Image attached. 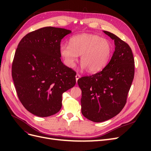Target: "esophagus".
I'll use <instances>...</instances> for the list:
<instances>
[{
  "instance_id": "1",
  "label": "esophagus",
  "mask_w": 151,
  "mask_h": 151,
  "mask_svg": "<svg viewBox=\"0 0 151 151\" xmlns=\"http://www.w3.org/2000/svg\"><path fill=\"white\" fill-rule=\"evenodd\" d=\"M81 77V76L79 74H76V82L77 83V81H78V79L80 78Z\"/></svg>"
}]
</instances>
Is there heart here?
<instances>
[{
	"mask_svg": "<svg viewBox=\"0 0 151 151\" xmlns=\"http://www.w3.org/2000/svg\"><path fill=\"white\" fill-rule=\"evenodd\" d=\"M111 52L110 42L95 35H76L70 39V44L60 45V53L67 66L74 67L81 55L82 67L92 73L100 71L106 65Z\"/></svg>",
	"mask_w": 151,
	"mask_h": 151,
	"instance_id": "heart-1",
	"label": "heart"
}]
</instances>
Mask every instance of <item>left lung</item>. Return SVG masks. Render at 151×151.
I'll list each match as a JSON object with an SVG mask.
<instances>
[{
  "instance_id": "obj_1",
  "label": "left lung",
  "mask_w": 151,
  "mask_h": 151,
  "mask_svg": "<svg viewBox=\"0 0 151 151\" xmlns=\"http://www.w3.org/2000/svg\"><path fill=\"white\" fill-rule=\"evenodd\" d=\"M115 50L103 69L77 81L82 91L81 112L94 122L108 120L124 108L135 73L134 58L130 46L110 32Z\"/></svg>"
}]
</instances>
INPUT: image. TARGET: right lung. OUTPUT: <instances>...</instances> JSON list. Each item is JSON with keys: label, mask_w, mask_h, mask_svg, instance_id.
Returning <instances> with one entry per match:
<instances>
[{"label": "right lung", "mask_w": 151, "mask_h": 151, "mask_svg": "<svg viewBox=\"0 0 151 151\" xmlns=\"http://www.w3.org/2000/svg\"><path fill=\"white\" fill-rule=\"evenodd\" d=\"M70 30L48 26L21 39L12 65L19 101L33 115L47 117L62 108V94L76 83V72L61 61L62 39Z\"/></svg>", "instance_id": "right-lung-1"}]
</instances>
